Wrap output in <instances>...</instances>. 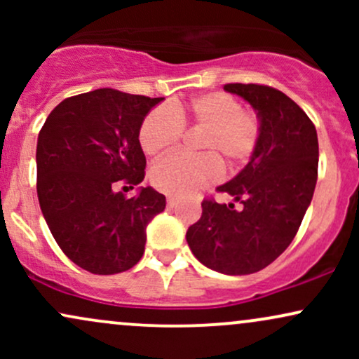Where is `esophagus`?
Here are the masks:
<instances>
[{
    "mask_svg": "<svg viewBox=\"0 0 359 359\" xmlns=\"http://www.w3.org/2000/svg\"><path fill=\"white\" fill-rule=\"evenodd\" d=\"M177 204H179V201H177L175 197H168V199H167V205H168V208H170V209L177 208Z\"/></svg>",
    "mask_w": 359,
    "mask_h": 359,
    "instance_id": "34e87169",
    "label": "esophagus"
}]
</instances>
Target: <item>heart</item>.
<instances>
[{
	"label": "heart",
	"mask_w": 359,
	"mask_h": 359,
	"mask_svg": "<svg viewBox=\"0 0 359 359\" xmlns=\"http://www.w3.org/2000/svg\"><path fill=\"white\" fill-rule=\"evenodd\" d=\"M203 128L197 156L172 155L151 168L155 189L168 196H189L212 184L221 174V164L234 170L253 155L259 140L257 114L241 109L236 97L211 93L194 97L187 104L155 108L140 128V145L148 156L172 151L182 138L184 126Z\"/></svg>",
	"instance_id": "heart-1"
}]
</instances>
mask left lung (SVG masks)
I'll return each mask as SVG.
<instances>
[{
	"label": "left lung",
	"mask_w": 359,
	"mask_h": 359,
	"mask_svg": "<svg viewBox=\"0 0 359 359\" xmlns=\"http://www.w3.org/2000/svg\"><path fill=\"white\" fill-rule=\"evenodd\" d=\"M224 90L255 109L258 145L240 174L217 187L233 203L203 201V216L185 238L208 269L250 275L277 259L297 234L314 196L319 143L307 114L280 90L259 84H226Z\"/></svg>",
	"instance_id": "8db88e82"
}]
</instances>
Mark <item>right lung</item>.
I'll return each instance as SVG.
<instances>
[{"label":"right lung","mask_w":359,"mask_h":359,"mask_svg":"<svg viewBox=\"0 0 359 359\" xmlns=\"http://www.w3.org/2000/svg\"><path fill=\"white\" fill-rule=\"evenodd\" d=\"M163 97L96 89L67 97L43 123L36 142V194L57 245L96 275L130 270L145 251L147 226L165 209L145 177L140 128Z\"/></svg>","instance_id":"obj_1"}]
</instances>
